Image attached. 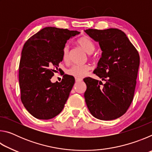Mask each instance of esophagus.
<instances>
[{
    "label": "esophagus",
    "mask_w": 152,
    "mask_h": 152,
    "mask_svg": "<svg viewBox=\"0 0 152 152\" xmlns=\"http://www.w3.org/2000/svg\"><path fill=\"white\" fill-rule=\"evenodd\" d=\"M76 82H81L82 80V78H75Z\"/></svg>",
    "instance_id": "34e87169"
}]
</instances>
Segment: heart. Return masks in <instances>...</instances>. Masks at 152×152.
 <instances>
[{
	"label": "heart",
	"instance_id": "b5f03b06",
	"mask_svg": "<svg viewBox=\"0 0 152 152\" xmlns=\"http://www.w3.org/2000/svg\"><path fill=\"white\" fill-rule=\"evenodd\" d=\"M77 43L86 52L91 53L94 50L95 46L92 40L87 36H82L77 40ZM62 59L65 63L70 61V47L68 44L64 46L62 50ZM91 67L89 64H74L67 71L69 75L72 76L75 78H82L88 74L91 70Z\"/></svg>",
	"mask_w": 152,
	"mask_h": 152
}]
</instances>
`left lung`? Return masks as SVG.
<instances>
[{"instance_id": "8db88e82", "label": "left lung", "mask_w": 152, "mask_h": 152, "mask_svg": "<svg viewBox=\"0 0 152 152\" xmlns=\"http://www.w3.org/2000/svg\"><path fill=\"white\" fill-rule=\"evenodd\" d=\"M85 32L99 43L102 56L94 73L106 82L84 79L87 107L96 119H117L127 112L133 99L140 55L121 30L88 29Z\"/></svg>"}]
</instances>
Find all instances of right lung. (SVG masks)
Returning <instances> with one entry per match:
<instances>
[{"mask_svg":"<svg viewBox=\"0 0 152 152\" xmlns=\"http://www.w3.org/2000/svg\"><path fill=\"white\" fill-rule=\"evenodd\" d=\"M79 33L48 27L24 44L19 68L20 100L37 119H52L64 109L75 80L68 74L63 76L60 82L52 83L51 78L63 60L62 50L67 41Z\"/></svg>","mask_w":152,"mask_h":152,"instance_id":"right-lung-1","label":"right lung"}]
</instances>
